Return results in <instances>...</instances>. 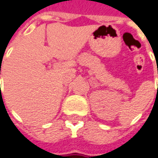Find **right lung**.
Instances as JSON below:
<instances>
[{"mask_svg":"<svg viewBox=\"0 0 158 158\" xmlns=\"http://www.w3.org/2000/svg\"><path fill=\"white\" fill-rule=\"evenodd\" d=\"M0 72H1V71H0ZM0 73H1V72H0Z\"/></svg>","mask_w":158,"mask_h":158,"instance_id":"1","label":"right lung"}]
</instances>
